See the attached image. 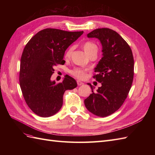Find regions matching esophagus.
Returning <instances> with one entry per match:
<instances>
[{"label":"esophagus","mask_w":155,"mask_h":155,"mask_svg":"<svg viewBox=\"0 0 155 155\" xmlns=\"http://www.w3.org/2000/svg\"><path fill=\"white\" fill-rule=\"evenodd\" d=\"M77 83H78V85H79V86H80V85H83V82H81V81H79V80H78V81H77Z\"/></svg>","instance_id":"obj_1"}]
</instances>
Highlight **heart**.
I'll return each instance as SVG.
<instances>
[{
    "label": "heart",
    "instance_id": "heart-1",
    "mask_svg": "<svg viewBox=\"0 0 155 155\" xmlns=\"http://www.w3.org/2000/svg\"><path fill=\"white\" fill-rule=\"evenodd\" d=\"M83 48L84 51L88 55L91 51L94 50H97V46L94 44L92 43V42H85V43L83 45ZM73 50V48L70 47L67 51L66 54H65V58H69L70 55L72 54ZM87 72V69H84L81 68H74L72 70H70V74L73 75L74 76L76 77L79 79H83L85 77V74Z\"/></svg>",
    "mask_w": 155,
    "mask_h": 155
}]
</instances>
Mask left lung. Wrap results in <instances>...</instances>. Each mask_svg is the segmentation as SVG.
Here are the masks:
<instances>
[{"mask_svg":"<svg viewBox=\"0 0 155 155\" xmlns=\"http://www.w3.org/2000/svg\"><path fill=\"white\" fill-rule=\"evenodd\" d=\"M97 38L102 45L103 57L94 68L93 76L101 83L96 92L85 100V105L91 113L100 117L113 114L123 105L132 85L134 58L127 43L116 31L109 28H97L87 34Z\"/></svg>","mask_w":155,"mask_h":155,"instance_id":"1","label":"left lung"}]
</instances>
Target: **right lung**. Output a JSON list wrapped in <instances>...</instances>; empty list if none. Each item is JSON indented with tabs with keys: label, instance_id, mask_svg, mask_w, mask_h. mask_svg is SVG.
Returning a JSON list of instances; mask_svg holds the SVG:
<instances>
[{
	"label": "right lung",
	"instance_id": "1",
	"mask_svg": "<svg viewBox=\"0 0 155 155\" xmlns=\"http://www.w3.org/2000/svg\"><path fill=\"white\" fill-rule=\"evenodd\" d=\"M83 34L46 28L36 34L26 44L21 59L19 82L26 104L41 117L54 115L63 105L67 90L77 87L76 81L68 75L62 82L51 81L54 67L64 64L65 50Z\"/></svg>",
	"mask_w": 155,
	"mask_h": 155
}]
</instances>
